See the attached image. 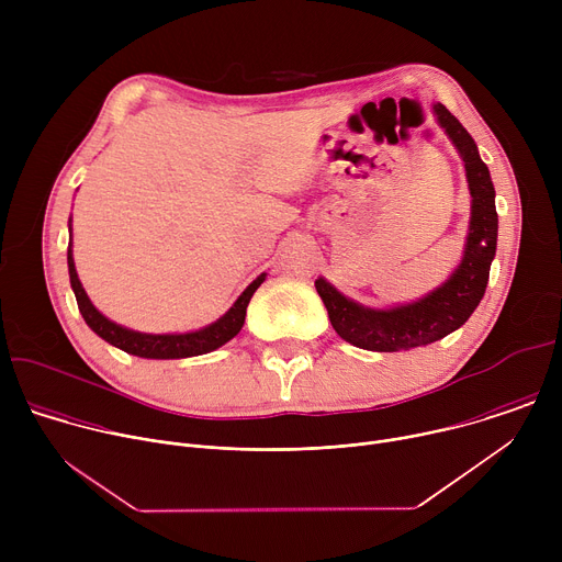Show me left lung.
<instances>
[{
  "mask_svg": "<svg viewBox=\"0 0 562 562\" xmlns=\"http://www.w3.org/2000/svg\"><path fill=\"white\" fill-rule=\"evenodd\" d=\"M434 115L460 153L471 195V217L460 265L427 295L386 308L364 306L340 293L325 278L315 280L336 334L367 351H409L442 340L467 323L490 282L498 243L496 191L490 169L480 159L473 137L440 102L434 104Z\"/></svg>",
  "mask_w": 562,
  "mask_h": 562,
  "instance_id": "1",
  "label": "left lung"
}]
</instances>
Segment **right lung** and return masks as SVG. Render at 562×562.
Masks as SVG:
<instances>
[{
  "label": "right lung",
  "mask_w": 562,
  "mask_h": 562,
  "mask_svg": "<svg viewBox=\"0 0 562 562\" xmlns=\"http://www.w3.org/2000/svg\"><path fill=\"white\" fill-rule=\"evenodd\" d=\"M70 220H68V231L70 228ZM68 276H70V286L79 306V313H82L85 323L109 345L137 356V358H150V360H178V358H191V356H202L209 351L220 349L222 345H226L228 340H233L239 329L245 325V315H247V306L254 297V293L258 291V286L267 280V273H260L239 297L233 302V306L217 317L215 323L198 329V331H187V334H142V331H133L126 329L113 319H109L104 313L98 311V306L91 302V297L87 295L82 282L77 278V269H75V260H72V243L68 245Z\"/></svg>",
  "instance_id": "add662e5"
}]
</instances>
